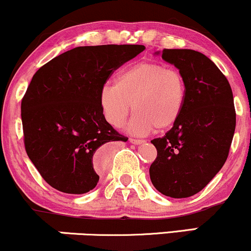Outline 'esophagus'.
<instances>
[{
    "label": "esophagus",
    "mask_w": 251,
    "mask_h": 251,
    "mask_svg": "<svg viewBox=\"0 0 251 251\" xmlns=\"http://www.w3.org/2000/svg\"><path fill=\"white\" fill-rule=\"evenodd\" d=\"M129 143L134 144V145H140V144L144 143L143 139H134V138H129Z\"/></svg>",
    "instance_id": "obj_1"
}]
</instances>
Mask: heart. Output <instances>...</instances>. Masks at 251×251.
Returning a JSON list of instances; mask_svg holds the SVG:
<instances>
[{"label": "heart", "mask_w": 251, "mask_h": 251, "mask_svg": "<svg viewBox=\"0 0 251 251\" xmlns=\"http://www.w3.org/2000/svg\"><path fill=\"white\" fill-rule=\"evenodd\" d=\"M185 101L186 85L179 72L152 61L128 66L118 74L116 85H105L100 91L106 120L122 127L132 108L134 114L127 131L137 135L172 127L183 113Z\"/></svg>", "instance_id": "obj_1"}]
</instances>
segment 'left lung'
Returning a JSON list of instances; mask_svg holds the SVG:
<instances>
[{
	"label": "left lung",
	"instance_id": "1",
	"mask_svg": "<svg viewBox=\"0 0 251 251\" xmlns=\"http://www.w3.org/2000/svg\"><path fill=\"white\" fill-rule=\"evenodd\" d=\"M162 57L184 77L186 101L172 128L151 140L157 158L150 178L160 194L186 198L205 188L226 163L236 127L234 97L224 74L200 51L163 50Z\"/></svg>",
	"mask_w": 251,
	"mask_h": 251
}]
</instances>
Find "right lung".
Instances as JSON below:
<instances>
[{
  "label": "right lung",
  "instance_id": "obj_1",
  "mask_svg": "<svg viewBox=\"0 0 251 251\" xmlns=\"http://www.w3.org/2000/svg\"><path fill=\"white\" fill-rule=\"evenodd\" d=\"M144 50L142 45L76 47L34 74L21 102L25 148L51 188L72 195L94 189L97 150L127 140L106 122L100 91L117 68Z\"/></svg>",
  "mask_w": 251,
  "mask_h": 251
}]
</instances>
